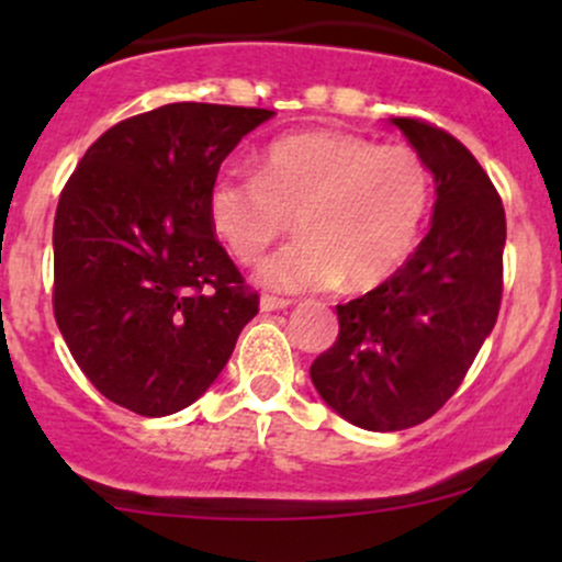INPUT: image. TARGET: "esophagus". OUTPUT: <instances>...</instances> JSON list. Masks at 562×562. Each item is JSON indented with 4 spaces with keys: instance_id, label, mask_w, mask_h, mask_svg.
<instances>
[{
    "instance_id": "esophagus-1",
    "label": "esophagus",
    "mask_w": 562,
    "mask_h": 562,
    "mask_svg": "<svg viewBox=\"0 0 562 562\" xmlns=\"http://www.w3.org/2000/svg\"><path fill=\"white\" fill-rule=\"evenodd\" d=\"M261 312H280V308H288L290 301L288 299H274V295H261Z\"/></svg>"
}]
</instances>
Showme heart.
Masks as SVG:
<instances>
[{"mask_svg": "<svg viewBox=\"0 0 562 562\" xmlns=\"http://www.w3.org/2000/svg\"><path fill=\"white\" fill-rule=\"evenodd\" d=\"M434 205V173L415 147L346 132H301L263 150L259 173L222 169L209 190L216 235L250 261L293 227L301 240L259 263L285 293L385 282L417 243Z\"/></svg>", "mask_w": 562, "mask_h": 562, "instance_id": "obj_1", "label": "heart"}]
</instances>
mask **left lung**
Masks as SVG:
<instances>
[{
    "instance_id": "left-lung-1",
    "label": "left lung",
    "mask_w": 562,
    "mask_h": 562,
    "mask_svg": "<svg viewBox=\"0 0 562 562\" xmlns=\"http://www.w3.org/2000/svg\"><path fill=\"white\" fill-rule=\"evenodd\" d=\"M430 166L434 218L383 285L335 306L338 340L312 364L325 404L364 430H404L460 389L502 301L505 209L473 153L443 128L391 119Z\"/></svg>"
}]
</instances>
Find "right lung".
<instances>
[{
    "instance_id": "right-lung-1",
    "label": "right lung",
    "mask_w": 562,
    "mask_h": 562,
    "mask_svg": "<svg viewBox=\"0 0 562 562\" xmlns=\"http://www.w3.org/2000/svg\"><path fill=\"white\" fill-rule=\"evenodd\" d=\"M263 108L171 102L108 128L57 203L55 319L76 364L142 417L190 406L259 295L214 237L209 190Z\"/></svg>"
}]
</instances>
